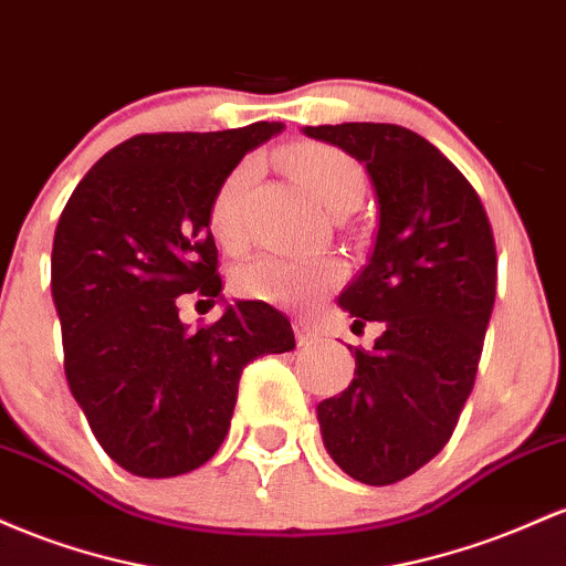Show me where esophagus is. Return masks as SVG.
Segmentation results:
<instances>
[{
	"mask_svg": "<svg viewBox=\"0 0 566 566\" xmlns=\"http://www.w3.org/2000/svg\"><path fill=\"white\" fill-rule=\"evenodd\" d=\"M294 334H296V342L300 345H313V342L317 339V328L313 326L310 321H294Z\"/></svg>",
	"mask_w": 566,
	"mask_h": 566,
	"instance_id": "1",
	"label": "esophagus"
}]
</instances>
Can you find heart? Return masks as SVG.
<instances>
[{"mask_svg": "<svg viewBox=\"0 0 566 566\" xmlns=\"http://www.w3.org/2000/svg\"><path fill=\"white\" fill-rule=\"evenodd\" d=\"M285 165L291 176L313 195L317 206L328 213H350L364 200L366 179L360 165L342 149L323 144H300L285 151ZM256 179V163L245 160L227 176L213 198L211 221L213 232L221 243L234 245L243 238L245 192ZM345 277V266L326 256H283V253H264L249 262L234 277V285L243 296L256 302L277 304V307H304L321 296L332 294Z\"/></svg>", "mask_w": 566, "mask_h": 566, "instance_id": "heart-1", "label": "heart"}]
</instances>
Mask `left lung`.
Listing matches in <instances>:
<instances>
[{
    "instance_id": "left-lung-1",
    "label": "left lung",
    "mask_w": 566,
    "mask_h": 566,
    "mask_svg": "<svg viewBox=\"0 0 566 566\" xmlns=\"http://www.w3.org/2000/svg\"><path fill=\"white\" fill-rule=\"evenodd\" d=\"M302 133L364 165L379 211L371 256L339 307L382 334L371 350L350 347L353 382L317 403L323 447L360 484H396L447 447L473 390L497 291L492 227L465 176L415 130Z\"/></svg>"
}]
</instances>
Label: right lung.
Listing matches in <instances>:
<instances>
[{"label": "right lung", "instance_id": "right-lung-1", "mask_svg": "<svg viewBox=\"0 0 566 566\" xmlns=\"http://www.w3.org/2000/svg\"><path fill=\"white\" fill-rule=\"evenodd\" d=\"M283 123L144 133L85 174L55 227L50 289L63 368L93 436L119 468L170 479L206 465L230 430L243 368L294 350L289 317L232 302L189 328L179 296H221L211 208L234 165Z\"/></svg>", "mask_w": 566, "mask_h": 566}]
</instances>
